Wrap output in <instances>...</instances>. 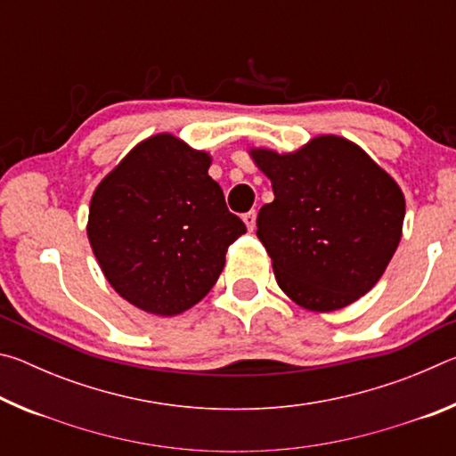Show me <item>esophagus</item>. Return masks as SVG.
<instances>
[{
  "instance_id": "esophagus-1",
  "label": "esophagus",
  "mask_w": 456,
  "mask_h": 456,
  "mask_svg": "<svg viewBox=\"0 0 456 456\" xmlns=\"http://www.w3.org/2000/svg\"><path fill=\"white\" fill-rule=\"evenodd\" d=\"M256 219H257V213L256 211H249V213L243 215V223H245L247 229H249V231L256 229Z\"/></svg>"
}]
</instances>
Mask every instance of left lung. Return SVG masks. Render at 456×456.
Returning a JSON list of instances; mask_svg holds the SVG:
<instances>
[{
    "mask_svg": "<svg viewBox=\"0 0 456 456\" xmlns=\"http://www.w3.org/2000/svg\"><path fill=\"white\" fill-rule=\"evenodd\" d=\"M275 199L257 237L277 285L310 312H334L374 288L403 237L404 195L356 142L320 134L293 152L251 149Z\"/></svg>",
    "mask_w": 456,
    "mask_h": 456,
    "instance_id": "left-lung-1",
    "label": "left lung"
}]
</instances>
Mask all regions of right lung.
I'll return each instance as SVG.
<instances>
[{
	"label": "right lung",
	"mask_w": 456,
	"mask_h": 456,
	"mask_svg": "<svg viewBox=\"0 0 456 456\" xmlns=\"http://www.w3.org/2000/svg\"><path fill=\"white\" fill-rule=\"evenodd\" d=\"M211 154L168 133L144 138L90 199L88 241L108 283L138 310L176 315L211 291L245 233L209 176Z\"/></svg>",
	"instance_id": "add662e5"
}]
</instances>
